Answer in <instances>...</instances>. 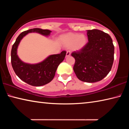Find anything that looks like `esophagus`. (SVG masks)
Here are the masks:
<instances>
[{
    "label": "esophagus",
    "instance_id": "34e87169",
    "mask_svg": "<svg viewBox=\"0 0 129 129\" xmlns=\"http://www.w3.org/2000/svg\"><path fill=\"white\" fill-rule=\"evenodd\" d=\"M71 55V53L69 51H67V54H66V57H68V56H70Z\"/></svg>",
    "mask_w": 129,
    "mask_h": 129
}]
</instances>
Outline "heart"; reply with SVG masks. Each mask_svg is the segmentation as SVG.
<instances>
[{
  "label": "heart",
  "instance_id": "obj_1",
  "mask_svg": "<svg viewBox=\"0 0 129 129\" xmlns=\"http://www.w3.org/2000/svg\"><path fill=\"white\" fill-rule=\"evenodd\" d=\"M61 42L66 47H70L73 51H80L84 48L88 42L87 37L84 34L69 33L62 36Z\"/></svg>",
  "mask_w": 129,
  "mask_h": 129
}]
</instances>
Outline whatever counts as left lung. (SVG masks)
Here are the masks:
<instances>
[{"label":"left lung","instance_id":"1","mask_svg":"<svg viewBox=\"0 0 129 129\" xmlns=\"http://www.w3.org/2000/svg\"><path fill=\"white\" fill-rule=\"evenodd\" d=\"M88 42L83 49L73 52V71L80 80L87 83L101 81L111 71L114 46L107 33L97 29L87 31Z\"/></svg>","mask_w":129,"mask_h":129}]
</instances>
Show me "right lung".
I'll list each match as a JSON object with an SVG mask.
<instances>
[{
	"label": "right lung",
	"mask_w": 129,
	"mask_h": 129,
	"mask_svg": "<svg viewBox=\"0 0 129 129\" xmlns=\"http://www.w3.org/2000/svg\"><path fill=\"white\" fill-rule=\"evenodd\" d=\"M51 32L50 30L39 28L26 30L19 34L12 47L11 61L14 72L20 79L33 86H42L52 80L57 67L64 60L66 52L62 51L60 54L50 55L42 62L30 64L20 60L17 55L18 46L22 39L29 33H37L48 37Z\"/></svg>",
	"instance_id": "right-lung-1"
}]
</instances>
